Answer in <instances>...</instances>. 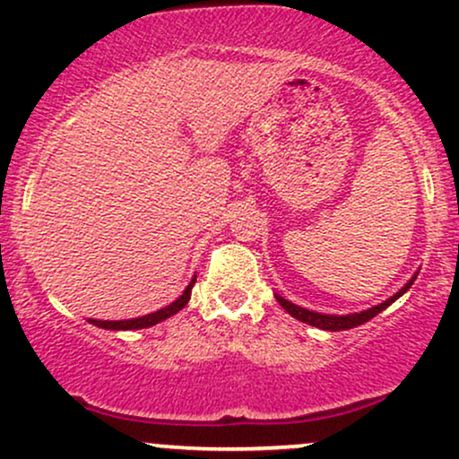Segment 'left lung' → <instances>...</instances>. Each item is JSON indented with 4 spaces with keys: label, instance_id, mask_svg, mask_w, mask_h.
<instances>
[{
    "label": "left lung",
    "instance_id": "1",
    "mask_svg": "<svg viewBox=\"0 0 459 459\" xmlns=\"http://www.w3.org/2000/svg\"><path fill=\"white\" fill-rule=\"evenodd\" d=\"M414 278H416V276H414ZM414 278H412V281H410L408 284H405V287L399 289V291L394 293L393 298H388L386 302L377 304V307H373V308H368V310H362V313H354V315H321V313H315V310H307V308H302V307H296V304H291V302H289V299H284V298H281V296H276V299H278V304H281V307H282L284 310H287L289 315H291V317L304 321V324H308V325H315V328L330 330V332H339V330L356 328V325L365 324V321L376 317V315L382 313V310L386 308V307H391L394 299L402 298L403 293L408 291L410 287H412Z\"/></svg>",
    "mask_w": 459,
    "mask_h": 459
}]
</instances>
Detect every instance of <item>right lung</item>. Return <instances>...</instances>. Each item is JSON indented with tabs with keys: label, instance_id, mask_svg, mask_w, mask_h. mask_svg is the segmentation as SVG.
I'll use <instances>...</instances> for the list:
<instances>
[{
	"label": "right lung",
	"instance_id": "add662e5",
	"mask_svg": "<svg viewBox=\"0 0 459 459\" xmlns=\"http://www.w3.org/2000/svg\"><path fill=\"white\" fill-rule=\"evenodd\" d=\"M194 282H196V278H192V282L187 284V289L183 291V296L175 299V302L170 304V307L157 310V313H151V315H144V317H138V319H127V321H99V319H91V324L99 325V328H108V330H140V328H151V325L160 324V321L172 317V315L178 313L186 304L189 302V293H192V287Z\"/></svg>",
	"mask_w": 459,
	"mask_h": 459
}]
</instances>
